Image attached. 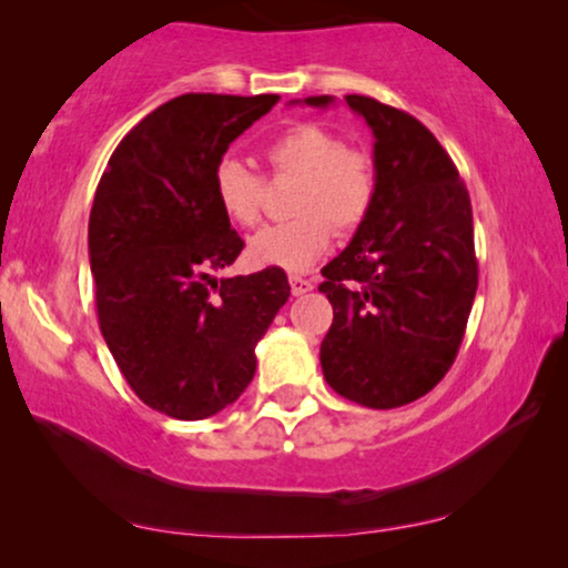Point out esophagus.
<instances>
[{"label":"esophagus","mask_w":568,"mask_h":568,"mask_svg":"<svg viewBox=\"0 0 568 568\" xmlns=\"http://www.w3.org/2000/svg\"><path fill=\"white\" fill-rule=\"evenodd\" d=\"M290 286H292L294 297H300V294H307L310 290H313V282H310V278H302V276H290Z\"/></svg>","instance_id":"obj_1"}]
</instances>
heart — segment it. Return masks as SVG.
<instances>
[{"label":"heart","mask_w":568,"mask_h":568,"mask_svg":"<svg viewBox=\"0 0 568 568\" xmlns=\"http://www.w3.org/2000/svg\"><path fill=\"white\" fill-rule=\"evenodd\" d=\"M276 178H297L290 222L268 224L247 240V261L258 268L305 271L328 251L333 227L348 235L375 204L377 175L367 154L348 150L344 139L317 123H297L266 146ZM214 199L240 227L258 222L263 178L243 160L222 158L212 170Z\"/></svg>","instance_id":"1"}]
</instances>
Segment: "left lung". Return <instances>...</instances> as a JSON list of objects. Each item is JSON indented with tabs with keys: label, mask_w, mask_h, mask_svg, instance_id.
I'll return each mask as SVG.
<instances>
[{
	"label": "left lung",
	"mask_w": 568,
	"mask_h": 568,
	"mask_svg": "<svg viewBox=\"0 0 568 568\" xmlns=\"http://www.w3.org/2000/svg\"><path fill=\"white\" fill-rule=\"evenodd\" d=\"M375 136V204L352 243L323 266L333 305L321 367L333 390L398 408L453 367L478 290L473 209L455 162L429 129L375 98L346 95ZM328 108L336 98L292 100Z\"/></svg>",
	"instance_id": "left-lung-1"
}]
</instances>
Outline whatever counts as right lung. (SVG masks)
<instances>
[{"label":"right lung","mask_w":568,"mask_h":568,"mask_svg":"<svg viewBox=\"0 0 568 568\" xmlns=\"http://www.w3.org/2000/svg\"><path fill=\"white\" fill-rule=\"evenodd\" d=\"M276 103L212 92L168 100L121 139L92 201L100 331L131 390L181 422L243 395L255 344L290 300L282 268L209 274L232 266L245 245L216 204L212 170Z\"/></svg>","instance_id":"add662e5"}]
</instances>
